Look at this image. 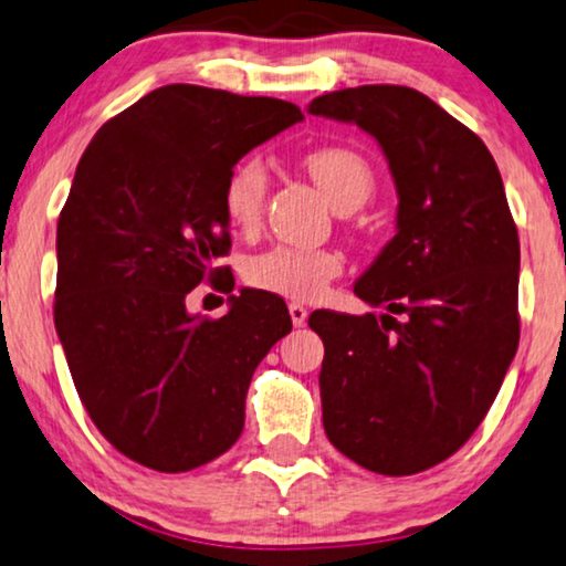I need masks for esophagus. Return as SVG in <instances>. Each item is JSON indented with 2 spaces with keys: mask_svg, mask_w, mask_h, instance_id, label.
<instances>
[{
  "mask_svg": "<svg viewBox=\"0 0 566 566\" xmlns=\"http://www.w3.org/2000/svg\"><path fill=\"white\" fill-rule=\"evenodd\" d=\"M290 317H292L294 327H302V325L307 323V310L302 307V305H297V302H292V305H290Z\"/></svg>",
  "mask_w": 566,
  "mask_h": 566,
  "instance_id": "obj_1",
  "label": "esophagus"
}]
</instances>
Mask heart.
<instances>
[{
	"label": "heart",
	"instance_id": "obj_1",
	"mask_svg": "<svg viewBox=\"0 0 566 566\" xmlns=\"http://www.w3.org/2000/svg\"><path fill=\"white\" fill-rule=\"evenodd\" d=\"M323 196L337 208L348 200L368 198L374 188V172L358 151L348 147H317L302 159ZM269 190V170L259 155L243 157L233 167L223 190V206L235 229H254L264 213ZM343 272V259L325 249L274 247L247 264V280L259 290L282 297L312 302L323 297L327 284Z\"/></svg>",
	"mask_w": 566,
	"mask_h": 566
}]
</instances>
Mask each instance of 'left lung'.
<instances>
[{
	"mask_svg": "<svg viewBox=\"0 0 566 566\" xmlns=\"http://www.w3.org/2000/svg\"><path fill=\"white\" fill-rule=\"evenodd\" d=\"M307 112L370 134L399 196L394 239L353 284L381 315H310L325 434L360 468L415 475L470 440L516 356V223L491 151L419 91L345 88Z\"/></svg>",
	"mask_w": 566,
	"mask_h": 566,
	"instance_id": "1",
	"label": "left lung"
}]
</instances>
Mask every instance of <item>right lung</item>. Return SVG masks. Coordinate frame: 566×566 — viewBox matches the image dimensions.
<instances>
[{"instance_id": "add662e5", "label": "right lung", "mask_w": 566, "mask_h": 566, "mask_svg": "<svg viewBox=\"0 0 566 566\" xmlns=\"http://www.w3.org/2000/svg\"><path fill=\"white\" fill-rule=\"evenodd\" d=\"M305 119L290 101L172 83L96 132L57 218L55 331L98 432L159 472L239 440L261 358L292 331L286 305L243 286L221 319L185 297L229 272L223 190L235 163ZM233 290V284H231Z\"/></svg>"}]
</instances>
